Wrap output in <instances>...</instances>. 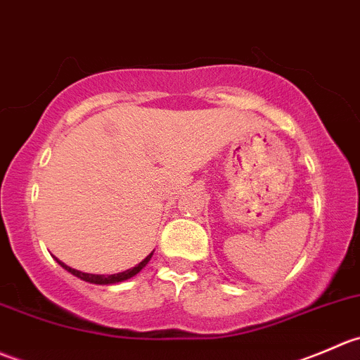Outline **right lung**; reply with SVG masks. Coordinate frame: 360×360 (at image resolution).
Here are the masks:
<instances>
[{"label": "right lung", "mask_w": 360, "mask_h": 360, "mask_svg": "<svg viewBox=\"0 0 360 360\" xmlns=\"http://www.w3.org/2000/svg\"><path fill=\"white\" fill-rule=\"evenodd\" d=\"M152 255H154V252H150V254H148L147 257H145L143 261L140 262V264L134 266V268L126 269V271H122V273H115V275H92V273H82V271H78V269L70 268V266H66V264H64V262L58 261V259H56V261H58L59 264L63 266V268L66 269L68 273L75 275V276H77V278L84 280V282L96 283V285H112V283L124 282V280H129V278H133L134 275H138V273H140L141 269H143L145 266L148 264V261H150V259H152Z\"/></svg>", "instance_id": "add662e5"}]
</instances>
